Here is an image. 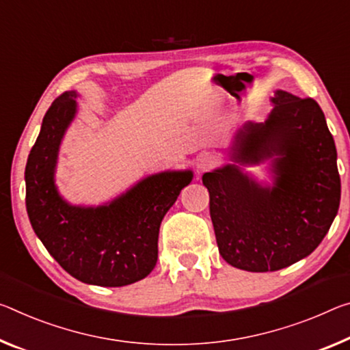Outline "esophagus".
Returning <instances> with one entry per match:
<instances>
[{
  "label": "esophagus",
  "mask_w": 350,
  "mask_h": 350,
  "mask_svg": "<svg viewBox=\"0 0 350 350\" xmlns=\"http://www.w3.org/2000/svg\"><path fill=\"white\" fill-rule=\"evenodd\" d=\"M215 163H216V157L212 152H202V154H199L196 166L201 173H204V171H207L212 168V166H215Z\"/></svg>",
  "instance_id": "1"
}]
</instances>
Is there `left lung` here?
<instances>
[{"mask_svg": "<svg viewBox=\"0 0 350 350\" xmlns=\"http://www.w3.org/2000/svg\"><path fill=\"white\" fill-rule=\"evenodd\" d=\"M271 103L263 123L247 121L237 132L234 163L202 176L221 257L251 273L279 271L312 254L341 199L335 142L319 104L285 90ZM268 159L273 185L241 168Z\"/></svg>", "mask_w": 350, "mask_h": 350, "instance_id": "left-lung-1", "label": "left lung"}]
</instances>
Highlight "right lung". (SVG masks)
<instances>
[{
    "mask_svg": "<svg viewBox=\"0 0 350 350\" xmlns=\"http://www.w3.org/2000/svg\"><path fill=\"white\" fill-rule=\"evenodd\" d=\"M77 92H65L43 116L27 157L26 210L36 235L66 273L88 285L124 286L157 263L159 229L191 170L143 177L101 205H75L60 196L55 166L64 135L77 113Z\"/></svg>",
    "mask_w": 350,
    "mask_h": 350,
    "instance_id": "right-lung-1",
    "label": "right lung"
}]
</instances>
